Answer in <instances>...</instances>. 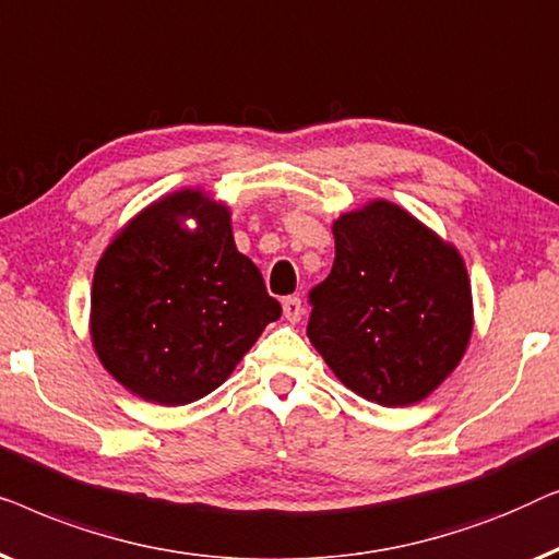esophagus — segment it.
I'll use <instances>...</instances> for the list:
<instances>
[{
  "label": "esophagus",
  "mask_w": 559,
  "mask_h": 559,
  "mask_svg": "<svg viewBox=\"0 0 559 559\" xmlns=\"http://www.w3.org/2000/svg\"><path fill=\"white\" fill-rule=\"evenodd\" d=\"M283 317H286V321H290V324H298V321H301V317H304L301 298H298V296L283 298Z\"/></svg>",
  "instance_id": "obj_1"
}]
</instances>
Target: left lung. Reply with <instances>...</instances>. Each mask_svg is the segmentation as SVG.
Returning <instances> with one entry per match:
<instances>
[{
  "label": "left lung",
  "instance_id": "1",
  "mask_svg": "<svg viewBox=\"0 0 559 559\" xmlns=\"http://www.w3.org/2000/svg\"><path fill=\"white\" fill-rule=\"evenodd\" d=\"M332 233V273L311 290L313 349L369 403H420L461 365L474 332L463 255L388 200L342 212Z\"/></svg>",
  "mask_w": 559,
  "mask_h": 559
}]
</instances>
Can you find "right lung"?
Returning <instances> with one entry per match:
<instances>
[{"label":"right lung","instance_id":"obj_1","mask_svg":"<svg viewBox=\"0 0 559 559\" xmlns=\"http://www.w3.org/2000/svg\"><path fill=\"white\" fill-rule=\"evenodd\" d=\"M230 215L210 192L185 187L136 212L100 255L93 352L146 403L210 395L281 317L258 265L235 246Z\"/></svg>","mask_w":559,"mask_h":559}]
</instances>
